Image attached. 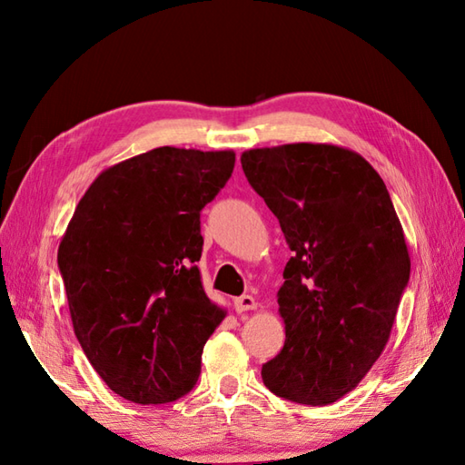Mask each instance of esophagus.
I'll return each instance as SVG.
<instances>
[{"instance_id":"34e87169","label":"esophagus","mask_w":465,"mask_h":465,"mask_svg":"<svg viewBox=\"0 0 465 465\" xmlns=\"http://www.w3.org/2000/svg\"><path fill=\"white\" fill-rule=\"evenodd\" d=\"M233 308L238 313H243V312H252L258 308V303H255L253 295H240V298L233 300Z\"/></svg>"}]
</instances>
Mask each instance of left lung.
Listing matches in <instances>:
<instances>
[{
  "label": "left lung",
  "instance_id": "8db88e82",
  "mask_svg": "<svg viewBox=\"0 0 465 465\" xmlns=\"http://www.w3.org/2000/svg\"><path fill=\"white\" fill-rule=\"evenodd\" d=\"M242 167L293 252L278 292L285 343L263 363V383L328 406L390 340L411 265L400 217L380 173L340 145L258 147L242 153Z\"/></svg>",
  "mask_w": 465,
  "mask_h": 465
}]
</instances>
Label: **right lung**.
<instances>
[{"mask_svg":"<svg viewBox=\"0 0 465 465\" xmlns=\"http://www.w3.org/2000/svg\"><path fill=\"white\" fill-rule=\"evenodd\" d=\"M235 153L155 147L107 167L77 203L57 250L75 338L107 388L142 406L175 401L225 318L200 268V212Z\"/></svg>","mask_w":465,"mask_h":465,"instance_id":"add662e5","label":"right lung"}]
</instances>
